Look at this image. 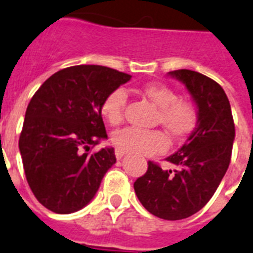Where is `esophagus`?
Here are the masks:
<instances>
[{
    "mask_svg": "<svg viewBox=\"0 0 253 253\" xmlns=\"http://www.w3.org/2000/svg\"><path fill=\"white\" fill-rule=\"evenodd\" d=\"M125 155H126V152L121 151V149H118V148H117V149H116V157H117V160H121Z\"/></svg>",
    "mask_w": 253,
    "mask_h": 253,
    "instance_id": "esophagus-1",
    "label": "esophagus"
}]
</instances>
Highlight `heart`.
<instances>
[{"label": "heart", "mask_w": 253, "mask_h": 253, "mask_svg": "<svg viewBox=\"0 0 253 253\" xmlns=\"http://www.w3.org/2000/svg\"><path fill=\"white\" fill-rule=\"evenodd\" d=\"M140 93L159 108L157 123H161L173 139L188 136L198 125V109L188 100H179L174 89L162 83H147ZM127 102V93L118 88L109 93L101 105L102 117L112 126L120 125ZM112 143L123 152L137 156H152L162 153L169 147V140L160 130H141L127 127L112 135Z\"/></svg>", "instance_id": "obj_1"}]
</instances>
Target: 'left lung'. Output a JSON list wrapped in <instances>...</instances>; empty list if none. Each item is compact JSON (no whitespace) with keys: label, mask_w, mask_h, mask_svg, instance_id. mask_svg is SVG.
<instances>
[{"label":"left lung","mask_w":253,"mask_h":253,"mask_svg":"<svg viewBox=\"0 0 253 253\" xmlns=\"http://www.w3.org/2000/svg\"><path fill=\"white\" fill-rule=\"evenodd\" d=\"M169 75L186 85L199 120L184 144L166 161L178 169L162 170L148 162L147 173L133 183L135 194L148 212L168 221L199 212L219 186L231 160L235 126L229 98L217 82L192 70Z\"/></svg>","instance_id":"1"}]
</instances>
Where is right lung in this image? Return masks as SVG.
Wrapping results in <instances>:
<instances>
[{"label": "right lung", "instance_id": "obj_1", "mask_svg": "<svg viewBox=\"0 0 253 253\" xmlns=\"http://www.w3.org/2000/svg\"><path fill=\"white\" fill-rule=\"evenodd\" d=\"M131 75L98 65L59 70L27 106L19 151L35 198L58 214L80 211L116 164L114 148L88 151L106 139L101 105Z\"/></svg>", "mask_w": 253, "mask_h": 253}]
</instances>
